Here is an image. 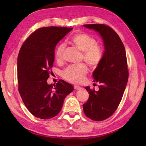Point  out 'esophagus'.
<instances>
[{
  "label": "esophagus",
  "instance_id": "1",
  "mask_svg": "<svg viewBox=\"0 0 146 146\" xmlns=\"http://www.w3.org/2000/svg\"><path fill=\"white\" fill-rule=\"evenodd\" d=\"M74 89L76 90H80L82 89V88L80 87V86H77V85H74Z\"/></svg>",
  "mask_w": 146,
  "mask_h": 146
}]
</instances>
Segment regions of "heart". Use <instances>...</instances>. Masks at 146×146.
Returning <instances> with one entry per match:
<instances>
[{
    "mask_svg": "<svg viewBox=\"0 0 146 146\" xmlns=\"http://www.w3.org/2000/svg\"><path fill=\"white\" fill-rule=\"evenodd\" d=\"M71 41L79 50L83 52V58L91 66H97L102 59L103 49L97 44L96 39L86 33H79L75 35ZM66 47L64 43L60 44L55 50L57 61L63 58V53ZM88 72L87 66L84 63L70 65L63 72V77L66 80L74 83H79L83 81Z\"/></svg>",
    "mask_w": 146,
    "mask_h": 146,
    "instance_id": "heart-1",
    "label": "heart"
}]
</instances>
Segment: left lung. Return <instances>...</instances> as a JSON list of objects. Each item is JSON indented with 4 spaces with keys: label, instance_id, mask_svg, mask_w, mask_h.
<instances>
[{
    "label": "left lung",
    "instance_id": "1",
    "mask_svg": "<svg viewBox=\"0 0 146 146\" xmlns=\"http://www.w3.org/2000/svg\"><path fill=\"white\" fill-rule=\"evenodd\" d=\"M84 27L98 32L102 38V59L92 73L94 82H99V90L85 87L90 96L83 104L85 115L100 121L111 116L122 100L127 86L129 72L124 46L118 35L104 24H86Z\"/></svg>",
    "mask_w": 146,
    "mask_h": 146
}]
</instances>
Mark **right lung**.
I'll list each match as a JSON object with an SVG mask.
<instances>
[{
  "label": "right lung",
  "mask_w": 146,
  "mask_h": 146,
  "mask_svg": "<svg viewBox=\"0 0 146 146\" xmlns=\"http://www.w3.org/2000/svg\"><path fill=\"white\" fill-rule=\"evenodd\" d=\"M73 29L47 27L38 29L26 39L17 57L19 94L25 107L35 117H54L62 108L64 100L74 90L63 80L48 85L55 60V48Z\"/></svg>",
  "instance_id": "1"
}]
</instances>
